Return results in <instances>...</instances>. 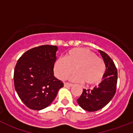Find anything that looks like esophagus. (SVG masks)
I'll list each match as a JSON object with an SVG mask.
<instances>
[{
  "label": "esophagus",
  "instance_id": "esophagus-1",
  "mask_svg": "<svg viewBox=\"0 0 133 133\" xmlns=\"http://www.w3.org/2000/svg\"><path fill=\"white\" fill-rule=\"evenodd\" d=\"M64 86L65 87H71L73 86V84H70V83H64Z\"/></svg>",
  "mask_w": 133,
  "mask_h": 133
}]
</instances>
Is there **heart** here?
Masks as SVG:
<instances>
[{"instance_id":"1","label":"heart","mask_w":133,"mask_h":133,"mask_svg":"<svg viewBox=\"0 0 133 133\" xmlns=\"http://www.w3.org/2000/svg\"><path fill=\"white\" fill-rule=\"evenodd\" d=\"M54 72L57 78L65 80L75 71L71 80L87 84H97L103 79L106 70L104 62L92 51L84 48H75L60 58L54 64Z\"/></svg>"}]
</instances>
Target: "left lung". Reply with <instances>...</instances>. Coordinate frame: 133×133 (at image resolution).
Masks as SVG:
<instances>
[{"instance_id":"1","label":"left lung","mask_w":133,"mask_h":133,"mask_svg":"<svg viewBox=\"0 0 133 133\" xmlns=\"http://www.w3.org/2000/svg\"><path fill=\"white\" fill-rule=\"evenodd\" d=\"M106 66L103 81L93 89H83V93L77 99L82 109L89 112H95L105 107L111 101L116 92L117 84V70L110 56L98 50Z\"/></svg>"}]
</instances>
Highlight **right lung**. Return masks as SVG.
<instances>
[{"mask_svg": "<svg viewBox=\"0 0 133 133\" xmlns=\"http://www.w3.org/2000/svg\"><path fill=\"white\" fill-rule=\"evenodd\" d=\"M56 46L43 45L24 52L16 63L15 88L26 106L32 110L45 109L52 103L63 83L54 76Z\"/></svg>", "mask_w": 133, "mask_h": 133, "instance_id": "1", "label": "right lung"}]
</instances>
